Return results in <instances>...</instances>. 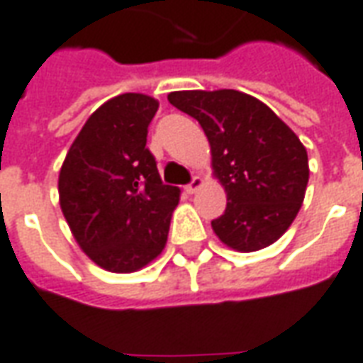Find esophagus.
<instances>
[{
    "label": "esophagus",
    "mask_w": 363,
    "mask_h": 363,
    "mask_svg": "<svg viewBox=\"0 0 363 363\" xmlns=\"http://www.w3.org/2000/svg\"><path fill=\"white\" fill-rule=\"evenodd\" d=\"M202 184H204V181H202L200 177H194V179H192V181H190L189 184L184 186V190H186L189 194H194V192H196V190H199Z\"/></svg>",
    "instance_id": "esophagus-1"
}]
</instances>
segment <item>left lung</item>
I'll use <instances>...</instances> for the list:
<instances>
[{
    "label": "left lung",
    "mask_w": 363,
    "mask_h": 363,
    "mask_svg": "<svg viewBox=\"0 0 363 363\" xmlns=\"http://www.w3.org/2000/svg\"><path fill=\"white\" fill-rule=\"evenodd\" d=\"M169 102L199 121L225 190L212 230L235 252H257L289 230L305 200L308 157L269 106L238 90H182Z\"/></svg>",
    "instance_id": "8db88e82"
}]
</instances>
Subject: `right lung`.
I'll return each mask as SVG.
<instances>
[{"label":"right lung","instance_id":"1","mask_svg":"<svg viewBox=\"0 0 363 363\" xmlns=\"http://www.w3.org/2000/svg\"><path fill=\"white\" fill-rule=\"evenodd\" d=\"M159 102L121 94L102 104L80 129L58 174L60 208L90 259L131 273L163 252L181 190L163 184L147 128Z\"/></svg>","mask_w":363,"mask_h":363}]
</instances>
